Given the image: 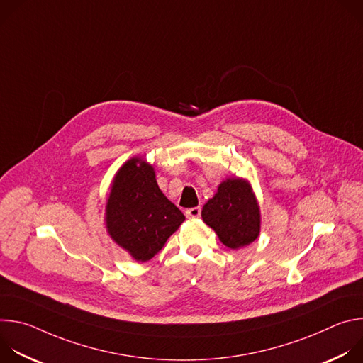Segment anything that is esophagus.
Listing matches in <instances>:
<instances>
[{
	"label": "esophagus",
	"mask_w": 363,
	"mask_h": 363,
	"mask_svg": "<svg viewBox=\"0 0 363 363\" xmlns=\"http://www.w3.org/2000/svg\"><path fill=\"white\" fill-rule=\"evenodd\" d=\"M186 218H199L201 217V208L199 206H194V208H189L185 211Z\"/></svg>",
	"instance_id": "esophagus-1"
}]
</instances>
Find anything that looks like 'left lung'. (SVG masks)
I'll return each instance as SVG.
<instances>
[{"label": "left lung", "instance_id": "1", "mask_svg": "<svg viewBox=\"0 0 363 363\" xmlns=\"http://www.w3.org/2000/svg\"><path fill=\"white\" fill-rule=\"evenodd\" d=\"M201 217L231 250L251 244L260 234V206L251 185L242 178L223 181L217 194L202 206Z\"/></svg>", "mask_w": 363, "mask_h": 363}]
</instances>
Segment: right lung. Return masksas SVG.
I'll use <instances>...</instances> for the list:
<instances>
[{
    "label": "right lung",
    "mask_w": 363,
    "mask_h": 363,
    "mask_svg": "<svg viewBox=\"0 0 363 363\" xmlns=\"http://www.w3.org/2000/svg\"><path fill=\"white\" fill-rule=\"evenodd\" d=\"M105 221L112 240L145 263L162 250L185 216L162 194L153 168L132 158L113 178Z\"/></svg>",
    "instance_id": "add662e5"
}]
</instances>
